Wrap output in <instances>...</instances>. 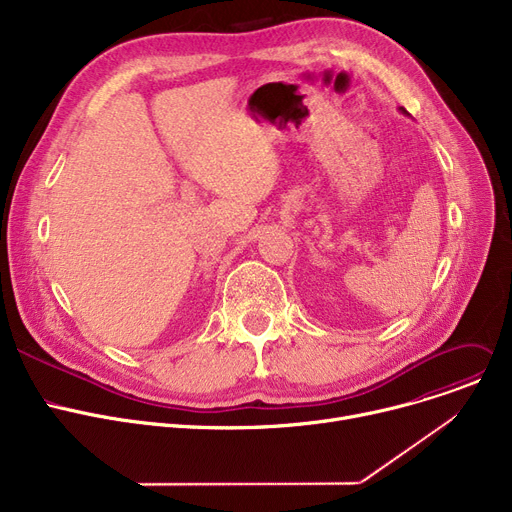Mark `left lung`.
<instances>
[{"label":"left lung","instance_id":"8db88e82","mask_svg":"<svg viewBox=\"0 0 512 512\" xmlns=\"http://www.w3.org/2000/svg\"><path fill=\"white\" fill-rule=\"evenodd\" d=\"M399 111H401V113H403V115H407V111H405V109H403V107H401V109H399Z\"/></svg>","mask_w":512,"mask_h":512}]
</instances>
